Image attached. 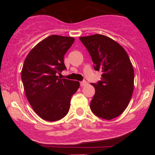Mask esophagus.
Here are the masks:
<instances>
[{"mask_svg": "<svg viewBox=\"0 0 155 155\" xmlns=\"http://www.w3.org/2000/svg\"><path fill=\"white\" fill-rule=\"evenodd\" d=\"M87 84V82L86 81H82L80 82V85H81V87H84Z\"/></svg>", "mask_w": 155, "mask_h": 155, "instance_id": "esophagus-1", "label": "esophagus"}]
</instances>
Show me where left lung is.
Segmentation results:
<instances>
[{"label": "left lung", "instance_id": "8db88e82", "mask_svg": "<svg viewBox=\"0 0 155 155\" xmlns=\"http://www.w3.org/2000/svg\"><path fill=\"white\" fill-rule=\"evenodd\" d=\"M95 71L102 72L101 81L92 84L95 93L90 108L97 117L110 120L127 108L134 88V70L124 48L106 35L80 37Z\"/></svg>", "mask_w": 155, "mask_h": 155}]
</instances>
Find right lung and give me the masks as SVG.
<instances>
[{
    "label": "right lung",
    "mask_w": 155,
    "mask_h": 155,
    "mask_svg": "<svg viewBox=\"0 0 155 155\" xmlns=\"http://www.w3.org/2000/svg\"><path fill=\"white\" fill-rule=\"evenodd\" d=\"M74 42L72 37L52 35L35 46L27 55L21 77L28 102L39 117L54 122L63 118L79 82L59 79L66 69L64 55Z\"/></svg>",
    "instance_id": "add662e5"
}]
</instances>
